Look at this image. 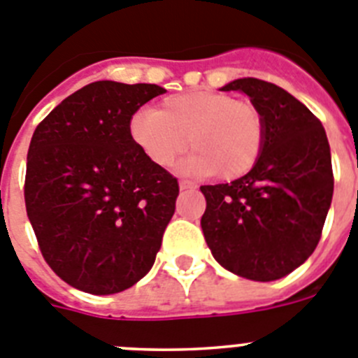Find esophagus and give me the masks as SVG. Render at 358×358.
<instances>
[{
  "mask_svg": "<svg viewBox=\"0 0 358 358\" xmlns=\"http://www.w3.org/2000/svg\"><path fill=\"white\" fill-rule=\"evenodd\" d=\"M180 189L182 191H191V189H194V185L191 182H187V180H180Z\"/></svg>",
  "mask_w": 358,
  "mask_h": 358,
  "instance_id": "obj_1",
  "label": "esophagus"
}]
</instances>
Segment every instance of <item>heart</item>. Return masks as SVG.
<instances>
[{"label": "heart", "mask_w": 358, "mask_h": 358, "mask_svg": "<svg viewBox=\"0 0 358 358\" xmlns=\"http://www.w3.org/2000/svg\"><path fill=\"white\" fill-rule=\"evenodd\" d=\"M130 135L155 166H173L191 143L194 153L183 171L194 176L219 173L234 180L259 162L266 123L253 103L227 92L191 91L164 98L159 110L137 112Z\"/></svg>", "instance_id": "obj_1"}]
</instances>
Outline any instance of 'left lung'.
Here are the masks:
<instances>
[{
    "label": "left lung",
    "instance_id": "obj_1",
    "mask_svg": "<svg viewBox=\"0 0 358 358\" xmlns=\"http://www.w3.org/2000/svg\"><path fill=\"white\" fill-rule=\"evenodd\" d=\"M221 91H243L262 112L259 162L230 183L201 185V230L228 271L271 282L301 266L321 239L334 194L330 146L321 121L275 83L239 78Z\"/></svg>",
    "mask_w": 358,
    "mask_h": 358
}]
</instances>
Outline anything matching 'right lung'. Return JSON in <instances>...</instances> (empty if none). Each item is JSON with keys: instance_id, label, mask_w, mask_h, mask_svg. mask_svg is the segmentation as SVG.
I'll list each match as a JSON object with an SVG mask.
<instances>
[{"instance_id": "obj_1", "label": "right lung", "mask_w": 358, "mask_h": 358, "mask_svg": "<svg viewBox=\"0 0 358 358\" xmlns=\"http://www.w3.org/2000/svg\"><path fill=\"white\" fill-rule=\"evenodd\" d=\"M164 92L101 80L67 96L35 128L27 214L48 266L80 291L121 292L155 262L180 187L134 143L130 121Z\"/></svg>"}]
</instances>
